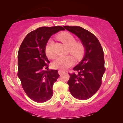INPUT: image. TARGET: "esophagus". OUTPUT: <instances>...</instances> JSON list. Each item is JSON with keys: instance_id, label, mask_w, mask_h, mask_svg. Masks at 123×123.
<instances>
[{"instance_id": "34e87169", "label": "esophagus", "mask_w": 123, "mask_h": 123, "mask_svg": "<svg viewBox=\"0 0 123 123\" xmlns=\"http://www.w3.org/2000/svg\"><path fill=\"white\" fill-rule=\"evenodd\" d=\"M58 73H59V74H61L62 73H64V72L63 71V70H59V72H58Z\"/></svg>"}]
</instances>
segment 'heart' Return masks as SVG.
Instances as JSON below:
<instances>
[{
    "instance_id": "heart-1",
    "label": "heart",
    "mask_w": 123,
    "mask_h": 123,
    "mask_svg": "<svg viewBox=\"0 0 123 123\" xmlns=\"http://www.w3.org/2000/svg\"><path fill=\"white\" fill-rule=\"evenodd\" d=\"M59 39L68 47V52L77 60H80L84 56L85 53V47L81 42H76L74 36L68 32H63L58 35ZM54 41L50 39L45 47V53L47 56L53 59L56 56L54 48ZM74 59L71 55L59 56L53 63V67L55 69L66 70L74 64Z\"/></svg>"
}]
</instances>
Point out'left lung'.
Instances as JSON below:
<instances>
[{
    "instance_id": "1",
    "label": "left lung",
    "mask_w": 123,
    "mask_h": 123,
    "mask_svg": "<svg viewBox=\"0 0 123 123\" xmlns=\"http://www.w3.org/2000/svg\"><path fill=\"white\" fill-rule=\"evenodd\" d=\"M78 36L85 47L82 61L73 68L78 73H69L68 81L70 94L75 98L87 100L98 91L105 72L104 51L98 38L89 31L78 26H63Z\"/></svg>"
}]
</instances>
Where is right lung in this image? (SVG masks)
Here are the masks:
<instances>
[{
    "label": "right lung",
    "mask_w": 123,
    "mask_h": 123,
    "mask_svg": "<svg viewBox=\"0 0 123 123\" xmlns=\"http://www.w3.org/2000/svg\"><path fill=\"white\" fill-rule=\"evenodd\" d=\"M62 26H43L26 35L18 54V76L27 95L37 103H44L53 95V86L59 77L57 70L49 69L45 47L52 35Z\"/></svg>",
    "instance_id": "1"
}]
</instances>
